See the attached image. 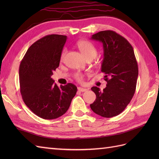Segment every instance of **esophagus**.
Instances as JSON below:
<instances>
[{
	"mask_svg": "<svg viewBox=\"0 0 159 159\" xmlns=\"http://www.w3.org/2000/svg\"><path fill=\"white\" fill-rule=\"evenodd\" d=\"M78 90H79V92H86V91H87V89L82 88V87H78Z\"/></svg>",
	"mask_w": 159,
	"mask_h": 159,
	"instance_id": "esophagus-1",
	"label": "esophagus"
}]
</instances>
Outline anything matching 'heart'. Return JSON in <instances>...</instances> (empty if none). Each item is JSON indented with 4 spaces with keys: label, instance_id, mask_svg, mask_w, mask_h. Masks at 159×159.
Instances as JSON below:
<instances>
[{
    "label": "heart",
    "instance_id": "obj_1",
    "mask_svg": "<svg viewBox=\"0 0 159 159\" xmlns=\"http://www.w3.org/2000/svg\"><path fill=\"white\" fill-rule=\"evenodd\" d=\"M76 46L78 48L83 54V55L87 59H93L97 55V50L92 43L87 41V40H80V41L76 43ZM66 54V50L64 49L61 55V59L63 60ZM75 79L79 82H82L83 80V74L80 73H76L75 74Z\"/></svg>",
    "mask_w": 159,
    "mask_h": 159
}]
</instances>
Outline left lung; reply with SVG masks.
Instances as JSON below:
<instances>
[{
    "mask_svg": "<svg viewBox=\"0 0 159 159\" xmlns=\"http://www.w3.org/2000/svg\"><path fill=\"white\" fill-rule=\"evenodd\" d=\"M92 39L102 43L104 58L101 71L107 84L103 89L92 87L96 99L90 104L94 113L104 117L117 116L125 109L135 92L138 66L133 46L113 31L93 34Z\"/></svg>",
    "mask_w": 159,
    "mask_h": 159,
    "instance_id": "left-lung-1",
    "label": "left lung"
}]
</instances>
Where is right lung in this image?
Wrapping results in <instances>:
<instances>
[{"label": "right lung", "instance_id": "1", "mask_svg": "<svg viewBox=\"0 0 159 159\" xmlns=\"http://www.w3.org/2000/svg\"><path fill=\"white\" fill-rule=\"evenodd\" d=\"M67 36L48 35L29 47L20 65V93L33 113L53 120L68 110L77 87L72 83L57 85L51 76L59 66Z\"/></svg>", "mask_w": 159, "mask_h": 159}]
</instances>
